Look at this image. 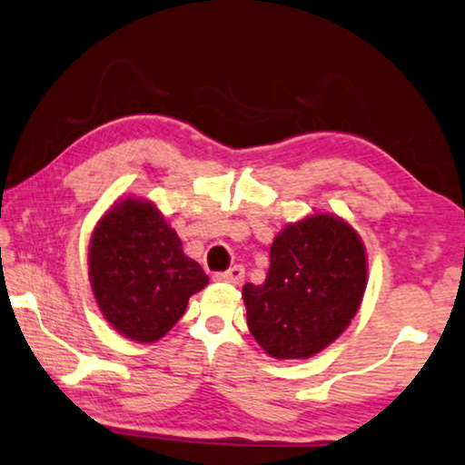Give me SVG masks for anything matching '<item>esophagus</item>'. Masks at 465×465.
<instances>
[{"mask_svg":"<svg viewBox=\"0 0 465 465\" xmlns=\"http://www.w3.org/2000/svg\"><path fill=\"white\" fill-rule=\"evenodd\" d=\"M215 282L240 285L242 282H244V269H242L240 264H235V267H232V269H227V271H223V272H217Z\"/></svg>","mask_w":465,"mask_h":465,"instance_id":"34e87169","label":"esophagus"}]
</instances>
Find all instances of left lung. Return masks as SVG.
<instances>
[{"label": "left lung", "instance_id": "left-lung-1", "mask_svg": "<svg viewBox=\"0 0 465 465\" xmlns=\"http://www.w3.org/2000/svg\"><path fill=\"white\" fill-rule=\"evenodd\" d=\"M366 283L360 233L333 213H311L275 235L264 283L242 290L250 333L271 358H311L350 327Z\"/></svg>", "mask_w": 465, "mask_h": 465}]
</instances>
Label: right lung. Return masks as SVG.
Segmentation results:
<instances>
[{"label":"right lung","mask_w":465,"mask_h":465,"mask_svg":"<svg viewBox=\"0 0 465 465\" xmlns=\"http://www.w3.org/2000/svg\"><path fill=\"white\" fill-rule=\"evenodd\" d=\"M88 282L101 314L117 333L153 343L182 319L190 296L209 277L183 254L182 240L157 204L124 196L103 213L91 233Z\"/></svg>","instance_id":"obj_1"}]
</instances>
